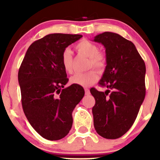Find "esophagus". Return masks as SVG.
Wrapping results in <instances>:
<instances>
[{"mask_svg": "<svg viewBox=\"0 0 160 160\" xmlns=\"http://www.w3.org/2000/svg\"><path fill=\"white\" fill-rule=\"evenodd\" d=\"M85 93H86V95H87L90 94V92H89V89H87V88H86V89H85Z\"/></svg>", "mask_w": 160, "mask_h": 160, "instance_id": "obj_1", "label": "esophagus"}]
</instances>
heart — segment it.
Masks as SVG:
<instances>
[{
    "instance_id": "1",
    "label": "heart",
    "mask_w": 160,
    "mask_h": 160,
    "mask_svg": "<svg viewBox=\"0 0 160 160\" xmlns=\"http://www.w3.org/2000/svg\"><path fill=\"white\" fill-rule=\"evenodd\" d=\"M75 49L79 53L89 58V68L93 67L99 70L105 68L107 65V56L104 52L99 51L98 47L93 42L86 39L82 40L75 45ZM61 62L64 70L71 74L72 72L73 55L68 48L62 51ZM98 79V72L95 70H90L85 73L75 74L70 79V81L73 84L87 87L97 81Z\"/></svg>"
}]
</instances>
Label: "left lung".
Segmentation results:
<instances>
[{
  "mask_svg": "<svg viewBox=\"0 0 160 160\" xmlns=\"http://www.w3.org/2000/svg\"><path fill=\"white\" fill-rule=\"evenodd\" d=\"M94 41L105 48L107 66L98 84L108 89H90L94 127L104 138H119L132 127L144 102L146 66L132 42L120 34L104 32Z\"/></svg>",
  "mask_w": 160,
  "mask_h": 160,
  "instance_id": "1",
  "label": "left lung"
}]
</instances>
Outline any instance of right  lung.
I'll return each mask as SVG.
<instances>
[{"instance_id": "obj_1", "label": "right lung", "mask_w": 160, "mask_h": 160, "mask_svg": "<svg viewBox=\"0 0 160 160\" xmlns=\"http://www.w3.org/2000/svg\"><path fill=\"white\" fill-rule=\"evenodd\" d=\"M82 37L51 34L36 40L19 68L23 111L34 129L47 140H59L68 134L72 112L85 94L81 86L64 88L68 78L61 62L62 51Z\"/></svg>"}]
</instances>
